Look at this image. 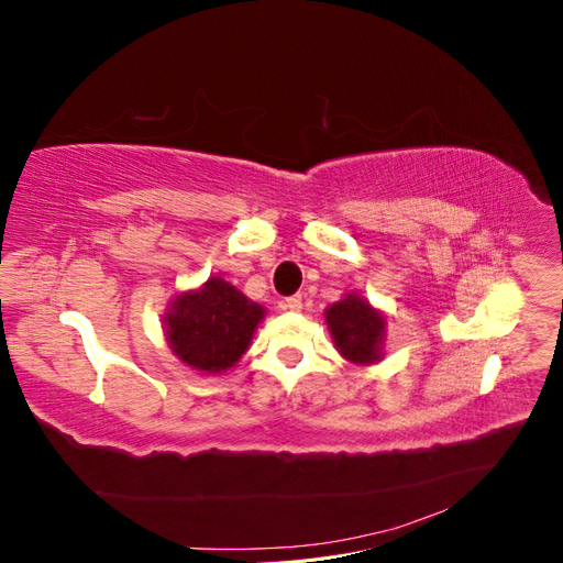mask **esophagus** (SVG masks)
<instances>
[{"label":"esophagus","instance_id":"34e87169","mask_svg":"<svg viewBox=\"0 0 563 563\" xmlns=\"http://www.w3.org/2000/svg\"><path fill=\"white\" fill-rule=\"evenodd\" d=\"M282 305H284L286 310H291V312H300V310H302V298H300V296H291V298H286Z\"/></svg>","mask_w":563,"mask_h":563}]
</instances>
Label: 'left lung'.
Listing matches in <instances>:
<instances>
[{
    "label": "left lung",
    "mask_w": 563,
    "mask_h": 563,
    "mask_svg": "<svg viewBox=\"0 0 563 563\" xmlns=\"http://www.w3.org/2000/svg\"><path fill=\"white\" fill-rule=\"evenodd\" d=\"M327 329L338 354L354 366L383 362L387 317L356 291H347L323 310Z\"/></svg>",
    "instance_id": "left-lung-1"
}]
</instances>
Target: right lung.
Wrapping results in <instances>:
<instances>
[{
	"mask_svg": "<svg viewBox=\"0 0 563 563\" xmlns=\"http://www.w3.org/2000/svg\"><path fill=\"white\" fill-rule=\"evenodd\" d=\"M263 319L261 302L223 277H209L199 288L174 296L162 329L185 366L203 376H220L242 360Z\"/></svg>",
	"mask_w": 563,
	"mask_h": 563,
	"instance_id": "add662e5",
	"label": "right lung"
}]
</instances>
